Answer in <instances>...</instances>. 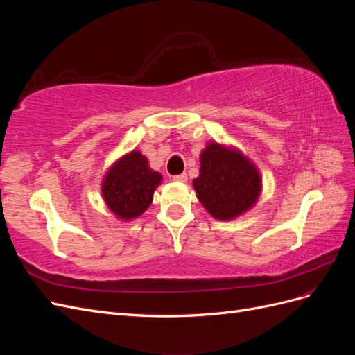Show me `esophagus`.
Here are the masks:
<instances>
[{"mask_svg":"<svg viewBox=\"0 0 355 355\" xmlns=\"http://www.w3.org/2000/svg\"><path fill=\"white\" fill-rule=\"evenodd\" d=\"M173 180H175V182H187V180H188V175H187V173L176 175V176H173Z\"/></svg>","mask_w":355,"mask_h":355,"instance_id":"34e87169","label":"esophagus"}]
</instances>
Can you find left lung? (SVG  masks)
<instances>
[{
	"instance_id": "1",
	"label": "left lung",
	"mask_w": 355,
	"mask_h": 355,
	"mask_svg": "<svg viewBox=\"0 0 355 355\" xmlns=\"http://www.w3.org/2000/svg\"><path fill=\"white\" fill-rule=\"evenodd\" d=\"M197 198L216 219L228 220L249 210L261 194V176L241 153L209 144L201 153Z\"/></svg>"
}]
</instances>
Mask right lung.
<instances>
[{"label":"right lung","instance_id":"1","mask_svg":"<svg viewBox=\"0 0 355 355\" xmlns=\"http://www.w3.org/2000/svg\"><path fill=\"white\" fill-rule=\"evenodd\" d=\"M161 175L148 167L139 151L124 155L110 168L103 179L102 194L108 207L121 219H136L153 202Z\"/></svg>","mask_w":355,"mask_h":355}]
</instances>
